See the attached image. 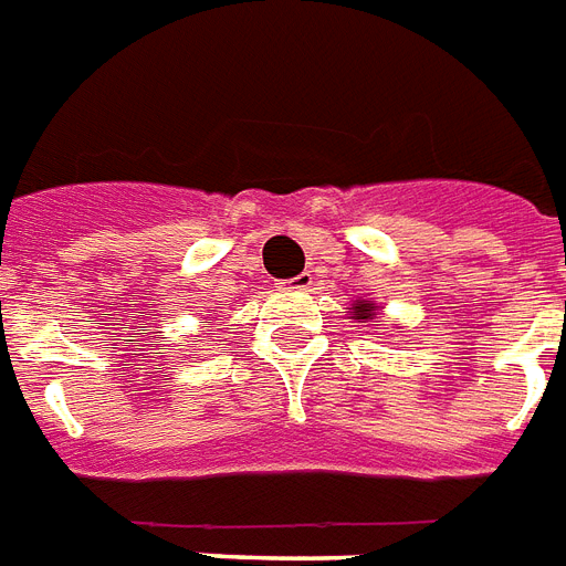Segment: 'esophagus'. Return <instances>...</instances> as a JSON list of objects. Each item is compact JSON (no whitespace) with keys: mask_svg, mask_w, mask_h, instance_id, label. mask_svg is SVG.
<instances>
[{"mask_svg":"<svg viewBox=\"0 0 566 566\" xmlns=\"http://www.w3.org/2000/svg\"><path fill=\"white\" fill-rule=\"evenodd\" d=\"M284 287V291H308L314 284V275L312 273H300L293 275V279H284V282H279Z\"/></svg>","mask_w":566,"mask_h":566,"instance_id":"1","label":"esophagus"}]
</instances>
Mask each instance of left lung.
<instances>
[{"label":"left lung","mask_w":566,"mask_h":566,"mask_svg":"<svg viewBox=\"0 0 566 566\" xmlns=\"http://www.w3.org/2000/svg\"><path fill=\"white\" fill-rule=\"evenodd\" d=\"M353 321H359V323H368L374 321V314H377V305L368 300H356L353 302Z\"/></svg>","instance_id":"8db88e82"}]
</instances>
